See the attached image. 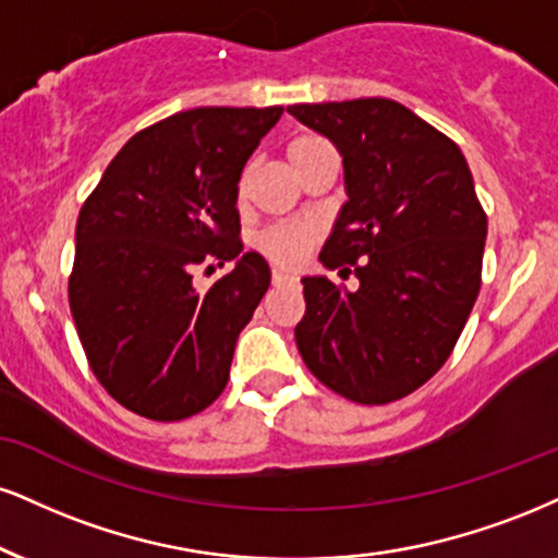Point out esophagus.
I'll use <instances>...</instances> for the list:
<instances>
[{"instance_id": "1", "label": "esophagus", "mask_w": 558, "mask_h": 558, "mask_svg": "<svg viewBox=\"0 0 558 558\" xmlns=\"http://www.w3.org/2000/svg\"><path fill=\"white\" fill-rule=\"evenodd\" d=\"M272 283H275V286L296 283V278H293V275H291V272H286V270H272Z\"/></svg>"}]
</instances>
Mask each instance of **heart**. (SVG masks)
<instances>
[{
	"mask_svg": "<svg viewBox=\"0 0 558 558\" xmlns=\"http://www.w3.org/2000/svg\"><path fill=\"white\" fill-rule=\"evenodd\" d=\"M327 147V143L317 134H299L288 143V160L293 163V169L301 163V160L312 156V153ZM246 194V179L239 181V197ZM319 228L312 223V220H288V223H278L267 228L259 236V250L267 254V257L280 262V265H296L304 257L308 244L317 239Z\"/></svg>",
	"mask_w": 558,
	"mask_h": 558,
	"instance_id": "heart-1",
	"label": "heart"
}]
</instances>
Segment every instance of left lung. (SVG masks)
Listing matches in <instances>:
<instances>
[{
	"instance_id": "left-lung-1",
	"label": "left lung",
	"mask_w": 558,
	"mask_h": 558,
	"mask_svg": "<svg viewBox=\"0 0 558 558\" xmlns=\"http://www.w3.org/2000/svg\"><path fill=\"white\" fill-rule=\"evenodd\" d=\"M343 156L345 205L306 275L296 345L332 392L385 405L445 366L481 291L486 213L460 147L389 98L288 106Z\"/></svg>"
}]
</instances>
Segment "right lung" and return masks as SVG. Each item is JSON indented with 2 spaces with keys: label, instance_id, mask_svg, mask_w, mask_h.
Masks as SVG:
<instances>
[{
  "label": "right lung",
  "instance_id": "1",
  "mask_svg": "<svg viewBox=\"0 0 558 558\" xmlns=\"http://www.w3.org/2000/svg\"><path fill=\"white\" fill-rule=\"evenodd\" d=\"M283 106H199L137 132L85 199L70 308L93 374L126 411L181 421L226 389L239 332L270 288L244 252L239 179ZM234 270L199 292L197 264Z\"/></svg>",
  "mask_w": 558,
  "mask_h": 558
}]
</instances>
